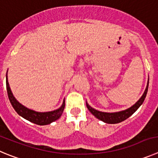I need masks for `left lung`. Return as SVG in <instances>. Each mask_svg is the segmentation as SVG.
<instances>
[{"label": "left lung", "mask_w": 158, "mask_h": 158, "mask_svg": "<svg viewBox=\"0 0 158 158\" xmlns=\"http://www.w3.org/2000/svg\"><path fill=\"white\" fill-rule=\"evenodd\" d=\"M148 85H149V81L148 83H147V88L145 89V92L143 93V95H142L141 98L138 100V102H136V103L135 105H133L132 106H131L128 109L125 110L120 111V112H116V113H104L101 112V111H98L96 110L93 109L92 107H91L86 102L87 108L89 109V110L95 116V118H97L98 119L101 120V121H104V122L107 123V124H117V123H120L121 121L126 120L127 118H128L131 114H133L135 111L138 110V108L140 106L143 104V101L145 99L146 95H147V91H148Z\"/></svg>", "instance_id": "8db88e82"}]
</instances>
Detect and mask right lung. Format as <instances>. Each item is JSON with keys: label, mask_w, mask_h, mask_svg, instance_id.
I'll use <instances>...</instances> for the list:
<instances>
[{"label": "right lung", "mask_w": 158, "mask_h": 158, "mask_svg": "<svg viewBox=\"0 0 158 158\" xmlns=\"http://www.w3.org/2000/svg\"><path fill=\"white\" fill-rule=\"evenodd\" d=\"M6 88H7V92H8V99H9L10 102H11V106L13 108L15 109V110L22 116L23 118L25 119L28 120L29 121L34 124H37L38 125H45V124H48L50 123L53 122V121H56L60 118V116L62 115L63 112V110L65 107V100H63V105L59 109L56 110L54 111H51V112H36V111L32 110L27 109V107L23 106L22 104H20L18 101L15 99V98L13 96L12 92H11V89H10L9 84L8 81V77H7L6 74Z\"/></svg>", "instance_id": "add662e5"}]
</instances>
